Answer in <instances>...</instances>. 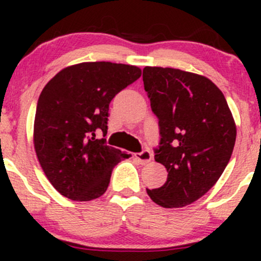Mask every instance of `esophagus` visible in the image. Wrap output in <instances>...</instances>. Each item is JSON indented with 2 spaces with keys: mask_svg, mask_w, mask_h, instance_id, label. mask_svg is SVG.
<instances>
[{
  "mask_svg": "<svg viewBox=\"0 0 261 261\" xmlns=\"http://www.w3.org/2000/svg\"><path fill=\"white\" fill-rule=\"evenodd\" d=\"M135 156L141 165L147 164V163L151 162V159H152V154L150 152V150H147V149L143 150L141 152H138V154H135Z\"/></svg>",
  "mask_w": 261,
  "mask_h": 261,
  "instance_id": "esophagus-1",
  "label": "esophagus"
}]
</instances>
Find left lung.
Here are the masks:
<instances>
[{"mask_svg": "<svg viewBox=\"0 0 261 261\" xmlns=\"http://www.w3.org/2000/svg\"><path fill=\"white\" fill-rule=\"evenodd\" d=\"M143 81L159 120L155 162L168 172L164 186L146 192L165 208L188 206L215 186L230 162L235 120L222 92L203 75L145 67Z\"/></svg>", "mask_w": 261, "mask_h": 261, "instance_id": "8db88e82", "label": "left lung"}]
</instances>
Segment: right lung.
I'll list each match as a JSON object with an SVG mask.
<instances>
[{
	"label": "right lung",
	"mask_w": 261,
	"mask_h": 261,
	"mask_svg": "<svg viewBox=\"0 0 261 261\" xmlns=\"http://www.w3.org/2000/svg\"><path fill=\"white\" fill-rule=\"evenodd\" d=\"M135 65L87 62L50 80L39 97L34 147L50 183L73 201H92L106 192L112 169L130 155L106 145L112 98L140 78Z\"/></svg>",
	"instance_id": "1"
}]
</instances>
